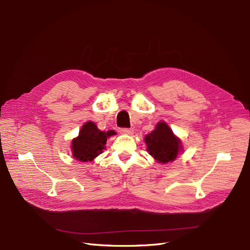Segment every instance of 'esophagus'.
I'll use <instances>...</instances> for the list:
<instances>
[{"label": "esophagus", "instance_id": "esophagus-1", "mask_svg": "<svg viewBox=\"0 0 250 250\" xmlns=\"http://www.w3.org/2000/svg\"><path fill=\"white\" fill-rule=\"evenodd\" d=\"M120 132L124 135H133L134 134V130L132 128H121Z\"/></svg>", "mask_w": 250, "mask_h": 250}]
</instances>
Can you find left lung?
Instances as JSON below:
<instances>
[{"label": "left lung", "mask_w": 250, "mask_h": 250, "mask_svg": "<svg viewBox=\"0 0 250 250\" xmlns=\"http://www.w3.org/2000/svg\"><path fill=\"white\" fill-rule=\"evenodd\" d=\"M144 141L147 145V151L158 163L172 162L182 152L180 139L163 121L156 125L155 129L146 135Z\"/></svg>", "instance_id": "obj_1"}]
</instances>
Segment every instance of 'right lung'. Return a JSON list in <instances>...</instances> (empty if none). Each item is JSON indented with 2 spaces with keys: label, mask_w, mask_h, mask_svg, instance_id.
<instances>
[{
  "label": "right lung",
  "mask_w": 250,
  "mask_h": 250,
  "mask_svg": "<svg viewBox=\"0 0 250 250\" xmlns=\"http://www.w3.org/2000/svg\"><path fill=\"white\" fill-rule=\"evenodd\" d=\"M114 135L116 132L113 129L102 132L93 122H87L72 141V155L78 161L90 162L103 152L107 138Z\"/></svg>",
  "instance_id": "obj_1"
}]
</instances>
